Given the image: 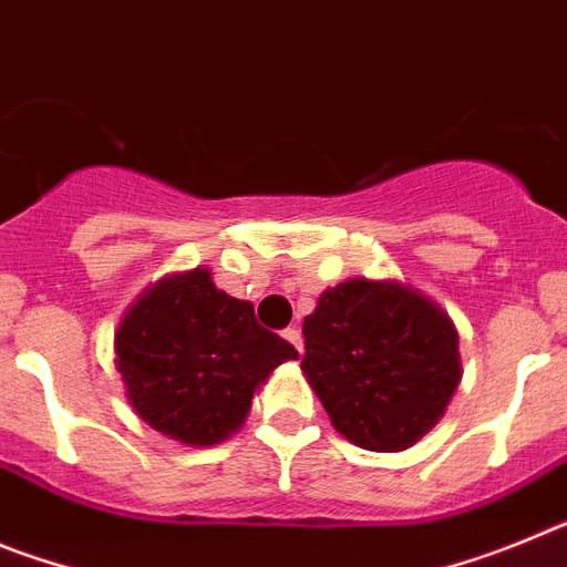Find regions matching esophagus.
<instances>
[{"label": "esophagus", "mask_w": 567, "mask_h": 567, "mask_svg": "<svg viewBox=\"0 0 567 567\" xmlns=\"http://www.w3.org/2000/svg\"><path fill=\"white\" fill-rule=\"evenodd\" d=\"M284 338H287L289 343H292L295 349H298V352H303V338H300V329H295V327L284 329Z\"/></svg>", "instance_id": "34e87169"}]
</instances>
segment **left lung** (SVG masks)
<instances>
[{"mask_svg": "<svg viewBox=\"0 0 567 567\" xmlns=\"http://www.w3.org/2000/svg\"><path fill=\"white\" fill-rule=\"evenodd\" d=\"M300 369L332 425L369 452H403L440 417L460 383L457 329L400 284L346 280L303 320Z\"/></svg>", "mask_w": 567, "mask_h": 567, "instance_id": "obj_1", "label": "left lung"}]
</instances>
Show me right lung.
<instances>
[{"label":"right lung","mask_w":567,"mask_h":567,"mask_svg":"<svg viewBox=\"0 0 567 567\" xmlns=\"http://www.w3.org/2000/svg\"><path fill=\"white\" fill-rule=\"evenodd\" d=\"M295 358V346L260 327L249 300L215 289L207 269L162 280L115 334V365L138 417L189 445L235 432L255 389Z\"/></svg>","instance_id":"obj_1"}]
</instances>
